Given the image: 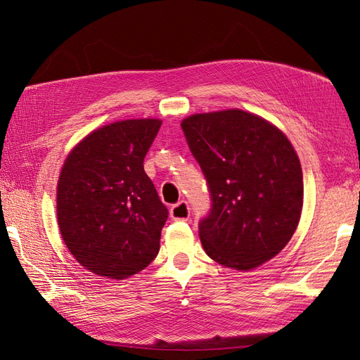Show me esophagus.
<instances>
[{
  "label": "esophagus",
  "instance_id": "1",
  "mask_svg": "<svg viewBox=\"0 0 360 360\" xmlns=\"http://www.w3.org/2000/svg\"><path fill=\"white\" fill-rule=\"evenodd\" d=\"M169 216L174 221H188L191 216L189 204L186 201H179L177 204H174L169 210Z\"/></svg>",
  "mask_w": 360,
  "mask_h": 360
}]
</instances>
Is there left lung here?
Listing matches in <instances>:
<instances>
[{"label": "left lung", "mask_w": 360, "mask_h": 360, "mask_svg": "<svg viewBox=\"0 0 360 360\" xmlns=\"http://www.w3.org/2000/svg\"><path fill=\"white\" fill-rule=\"evenodd\" d=\"M210 193L198 224L205 254L250 270L279 254L299 225L303 176L288 138L240 110L195 114L181 122Z\"/></svg>", "instance_id": "left-lung-1"}]
</instances>
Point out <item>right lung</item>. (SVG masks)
Wrapping results in <instances>:
<instances>
[{
    "label": "right lung",
    "mask_w": 360,
    "mask_h": 360,
    "mask_svg": "<svg viewBox=\"0 0 360 360\" xmlns=\"http://www.w3.org/2000/svg\"><path fill=\"white\" fill-rule=\"evenodd\" d=\"M160 124L146 118L103 126L64 162L57 189L61 237L96 275L129 278L159 252L168 209L144 171V158Z\"/></svg>",
    "instance_id": "obj_1"
}]
</instances>
